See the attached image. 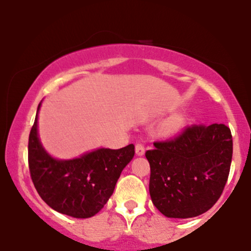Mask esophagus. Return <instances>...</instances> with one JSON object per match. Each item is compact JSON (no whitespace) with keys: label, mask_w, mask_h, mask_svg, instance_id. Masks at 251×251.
<instances>
[{"label":"esophagus","mask_w":251,"mask_h":251,"mask_svg":"<svg viewBox=\"0 0 251 251\" xmlns=\"http://www.w3.org/2000/svg\"><path fill=\"white\" fill-rule=\"evenodd\" d=\"M135 153L138 155H143L145 153V146L143 143H137L135 144Z\"/></svg>","instance_id":"obj_1"}]
</instances>
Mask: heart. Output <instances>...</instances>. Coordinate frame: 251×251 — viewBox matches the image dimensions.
<instances>
[{
  "mask_svg": "<svg viewBox=\"0 0 251 251\" xmlns=\"http://www.w3.org/2000/svg\"><path fill=\"white\" fill-rule=\"evenodd\" d=\"M180 124H181V120L178 119V118H175V119L170 120V122L168 123V125H166V129H168L169 132L175 131V129H177L178 127H179Z\"/></svg>",
  "mask_w": 251,
  "mask_h": 251,
  "instance_id": "heart-1",
  "label": "heart"
}]
</instances>
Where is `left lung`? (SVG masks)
I'll return each instance as SVG.
<instances>
[{"instance_id":"obj_1","label":"left lung","mask_w":251,"mask_h":251,"mask_svg":"<svg viewBox=\"0 0 251 251\" xmlns=\"http://www.w3.org/2000/svg\"><path fill=\"white\" fill-rule=\"evenodd\" d=\"M145 152L152 203L166 217L191 218L220 200L232 158V135L224 124L186 126Z\"/></svg>"}]
</instances>
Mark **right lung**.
I'll return each mask as SVG.
<instances>
[{"mask_svg": "<svg viewBox=\"0 0 251 251\" xmlns=\"http://www.w3.org/2000/svg\"><path fill=\"white\" fill-rule=\"evenodd\" d=\"M133 155L134 145L129 144L119 150H96L76 159H54L37 137V114L28 140V165L37 194L51 209L75 218L92 217L103 208Z\"/></svg>", "mask_w": 251, "mask_h": 251, "instance_id": "right-lung-1", "label": "right lung"}]
</instances>
